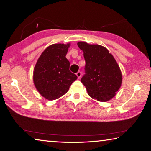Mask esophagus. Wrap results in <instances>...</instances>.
<instances>
[{
    "label": "esophagus",
    "instance_id": "34e87169",
    "mask_svg": "<svg viewBox=\"0 0 151 151\" xmlns=\"http://www.w3.org/2000/svg\"><path fill=\"white\" fill-rule=\"evenodd\" d=\"M76 76H78V79H79L80 78H81V72H78L76 73Z\"/></svg>",
    "mask_w": 151,
    "mask_h": 151
}]
</instances>
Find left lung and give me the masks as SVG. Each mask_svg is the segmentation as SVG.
Returning a JSON list of instances; mask_svg holds the SVG:
<instances>
[{
    "label": "left lung",
    "instance_id": "1",
    "mask_svg": "<svg viewBox=\"0 0 151 151\" xmlns=\"http://www.w3.org/2000/svg\"><path fill=\"white\" fill-rule=\"evenodd\" d=\"M85 60V74L81 81L88 94L99 101L105 102L115 96L122 83L119 66L106 48L98 45L78 42Z\"/></svg>",
    "mask_w": 151,
    "mask_h": 151
}]
</instances>
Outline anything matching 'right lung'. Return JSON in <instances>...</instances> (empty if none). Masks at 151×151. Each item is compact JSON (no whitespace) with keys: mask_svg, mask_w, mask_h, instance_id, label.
<instances>
[{"mask_svg":"<svg viewBox=\"0 0 151 151\" xmlns=\"http://www.w3.org/2000/svg\"><path fill=\"white\" fill-rule=\"evenodd\" d=\"M70 46V43L50 45L37 61L33 83L40 94L46 99L52 101L65 94L78 79L70 71V62L66 58Z\"/></svg>","mask_w":151,"mask_h":151,"instance_id":"right-lung-1","label":"right lung"}]
</instances>
